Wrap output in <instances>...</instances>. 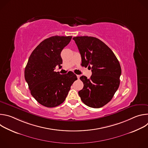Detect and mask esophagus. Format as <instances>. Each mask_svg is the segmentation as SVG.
Instances as JSON below:
<instances>
[{"label": "esophagus", "instance_id": "obj_1", "mask_svg": "<svg viewBox=\"0 0 148 148\" xmlns=\"http://www.w3.org/2000/svg\"><path fill=\"white\" fill-rule=\"evenodd\" d=\"M77 78H78V79H79V78L80 75H77Z\"/></svg>", "mask_w": 148, "mask_h": 148}]
</instances>
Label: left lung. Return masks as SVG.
Instances as JSON below:
<instances>
[{
    "instance_id": "8db88e82",
    "label": "left lung",
    "mask_w": 148,
    "mask_h": 148,
    "mask_svg": "<svg viewBox=\"0 0 148 148\" xmlns=\"http://www.w3.org/2000/svg\"><path fill=\"white\" fill-rule=\"evenodd\" d=\"M78 47L82 64L91 69L88 79L81 76L84 84L78 91L82 101L87 106L98 108L108 103L117 91L121 74L119 62L113 51L99 39L88 36L73 38Z\"/></svg>"
}]
</instances>
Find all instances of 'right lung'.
Listing matches in <instances>:
<instances>
[{
    "label": "right lung",
    "instance_id": "1",
    "mask_svg": "<svg viewBox=\"0 0 148 148\" xmlns=\"http://www.w3.org/2000/svg\"><path fill=\"white\" fill-rule=\"evenodd\" d=\"M72 36H55L45 39L32 53L25 70V78L32 95L45 107H56L66 99L73 82V72L61 75L54 71L62 60L61 52Z\"/></svg>",
    "mask_w": 148,
    "mask_h": 148
}]
</instances>
